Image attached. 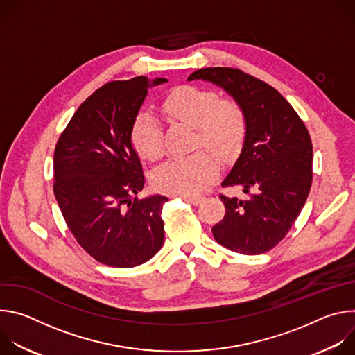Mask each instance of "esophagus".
Wrapping results in <instances>:
<instances>
[{
    "label": "esophagus",
    "mask_w": 355,
    "mask_h": 355,
    "mask_svg": "<svg viewBox=\"0 0 355 355\" xmlns=\"http://www.w3.org/2000/svg\"><path fill=\"white\" fill-rule=\"evenodd\" d=\"M184 199L192 205H199L202 200H204V196H184Z\"/></svg>",
    "instance_id": "1"
}]
</instances>
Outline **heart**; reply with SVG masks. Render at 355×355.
<instances>
[{
    "mask_svg": "<svg viewBox=\"0 0 355 355\" xmlns=\"http://www.w3.org/2000/svg\"><path fill=\"white\" fill-rule=\"evenodd\" d=\"M160 115L170 123H182L195 129L193 148L205 147L226 162L234 157L247 133V118L233 98L208 88L181 85L174 88L160 104ZM136 153L147 162H157L164 155L160 123L150 114H140L130 132ZM218 174V164L205 151L187 157L171 159L151 174V185L175 196H192L204 189Z\"/></svg>",
    "mask_w": 355,
    "mask_h": 355,
    "instance_id": "obj_1",
    "label": "heart"
}]
</instances>
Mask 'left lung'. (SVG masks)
<instances>
[{
	"instance_id": "8db88e82",
	"label": "left lung",
	"mask_w": 355,
	"mask_h": 355,
	"mask_svg": "<svg viewBox=\"0 0 355 355\" xmlns=\"http://www.w3.org/2000/svg\"><path fill=\"white\" fill-rule=\"evenodd\" d=\"M188 80L222 87L244 110V144L222 187H241L247 198L219 195L226 214L212 233L232 251L263 254L286 236L309 195L313 177L311 135L274 87L239 69H199Z\"/></svg>"
}]
</instances>
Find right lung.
Instances as JSON below:
<instances>
[{"label":"right lung","mask_w":355,"mask_h":355,"mask_svg":"<svg viewBox=\"0 0 355 355\" xmlns=\"http://www.w3.org/2000/svg\"><path fill=\"white\" fill-rule=\"evenodd\" d=\"M147 87L139 76L94 91L55 148L53 192L70 232L92 259L116 268L148 261L164 241L162 211L168 198H137L144 175L130 141Z\"/></svg>","instance_id":"add662e5"}]
</instances>
